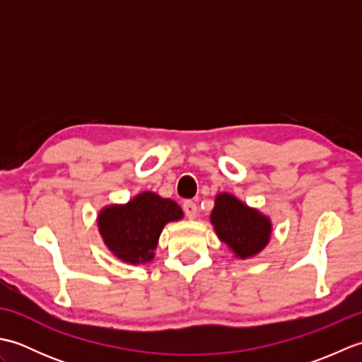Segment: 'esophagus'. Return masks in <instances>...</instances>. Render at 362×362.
<instances>
[{
    "mask_svg": "<svg viewBox=\"0 0 362 362\" xmlns=\"http://www.w3.org/2000/svg\"><path fill=\"white\" fill-rule=\"evenodd\" d=\"M183 213L188 219H194L197 214V205L193 201H185L183 202Z\"/></svg>",
    "mask_w": 362,
    "mask_h": 362,
    "instance_id": "34e87169",
    "label": "esophagus"
}]
</instances>
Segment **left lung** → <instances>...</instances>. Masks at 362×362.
<instances>
[{"label":"left lung","instance_id":"left-lung-1","mask_svg":"<svg viewBox=\"0 0 362 362\" xmlns=\"http://www.w3.org/2000/svg\"><path fill=\"white\" fill-rule=\"evenodd\" d=\"M211 222L221 241L228 244L240 258L255 255L271 235V222L232 194H219L211 213Z\"/></svg>","mask_w":362,"mask_h":362}]
</instances>
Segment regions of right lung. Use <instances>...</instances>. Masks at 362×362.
<instances>
[{"label":"right lung","mask_w":362,"mask_h":362,"mask_svg":"<svg viewBox=\"0 0 362 362\" xmlns=\"http://www.w3.org/2000/svg\"><path fill=\"white\" fill-rule=\"evenodd\" d=\"M183 216L171 199L143 193L122 206H110L99 214L98 226L104 243L127 263H146L153 258L165 224Z\"/></svg>","instance_id":"add662e5"}]
</instances>
